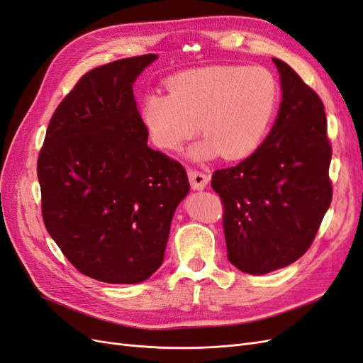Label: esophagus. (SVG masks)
Masks as SVG:
<instances>
[{
  "instance_id": "34e87169",
  "label": "esophagus",
  "mask_w": 363,
  "mask_h": 363,
  "mask_svg": "<svg viewBox=\"0 0 363 363\" xmlns=\"http://www.w3.org/2000/svg\"><path fill=\"white\" fill-rule=\"evenodd\" d=\"M188 177H189V182H191V186L196 191H201L204 189L207 183H208V175L203 171H196V169H191L188 172Z\"/></svg>"
}]
</instances>
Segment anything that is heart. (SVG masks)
I'll return each mask as SVG.
<instances>
[{
	"label": "heart",
	"instance_id": "obj_1",
	"mask_svg": "<svg viewBox=\"0 0 363 363\" xmlns=\"http://www.w3.org/2000/svg\"><path fill=\"white\" fill-rule=\"evenodd\" d=\"M167 89L168 95L145 98L142 119L152 142L171 152L183 148L199 123L206 138L189 151L195 160L250 156L265 140L280 100L279 82L268 69L235 65L180 72Z\"/></svg>",
	"mask_w": 363,
	"mask_h": 363
}]
</instances>
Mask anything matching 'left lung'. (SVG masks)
<instances>
[{
  "label": "left lung",
  "mask_w": 363,
  "mask_h": 363,
  "mask_svg": "<svg viewBox=\"0 0 363 363\" xmlns=\"http://www.w3.org/2000/svg\"><path fill=\"white\" fill-rule=\"evenodd\" d=\"M272 62L283 91L274 127L251 156L212 175L227 257L255 276L288 267L311 248L333 196L321 98L286 62Z\"/></svg>",
  "instance_id": "8db88e82"
}]
</instances>
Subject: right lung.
<instances>
[{
  "label": "right lung",
  "instance_id": "obj_1",
  "mask_svg": "<svg viewBox=\"0 0 363 363\" xmlns=\"http://www.w3.org/2000/svg\"><path fill=\"white\" fill-rule=\"evenodd\" d=\"M144 54L86 72L52 113L39 151L43 224L72 267L104 283L147 280L163 263L183 164L147 145L133 82Z\"/></svg>",
  "mask_w": 363,
  "mask_h": 363
}]
</instances>
